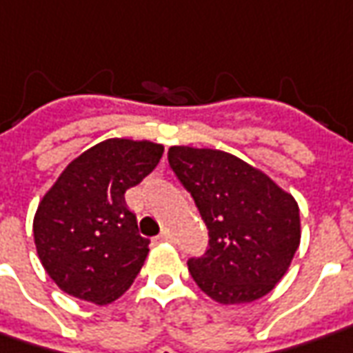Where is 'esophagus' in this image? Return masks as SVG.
I'll return each instance as SVG.
<instances>
[{"label":"esophagus","instance_id":"1","mask_svg":"<svg viewBox=\"0 0 353 353\" xmlns=\"http://www.w3.org/2000/svg\"><path fill=\"white\" fill-rule=\"evenodd\" d=\"M157 239L158 241H170V239H172V234H170L168 230H162V232H160V236H158Z\"/></svg>","mask_w":353,"mask_h":353}]
</instances>
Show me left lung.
I'll list each match as a JSON object with an SVG mask.
<instances>
[{
  "label": "left lung",
  "mask_w": 353,
  "mask_h": 353,
  "mask_svg": "<svg viewBox=\"0 0 353 353\" xmlns=\"http://www.w3.org/2000/svg\"><path fill=\"white\" fill-rule=\"evenodd\" d=\"M168 162L208 230L207 251L187 261L196 286L226 305L267 296L299 247L294 196L222 150L172 146Z\"/></svg>",
  "instance_id": "1"
}]
</instances>
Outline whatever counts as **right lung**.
I'll return each instance as SVG.
<instances>
[{
  "label": "right lung",
  "instance_id": "1",
  "mask_svg": "<svg viewBox=\"0 0 353 353\" xmlns=\"http://www.w3.org/2000/svg\"><path fill=\"white\" fill-rule=\"evenodd\" d=\"M164 146L108 139L75 158L38 205L34 243L65 294L106 305L133 284L148 255L125 191L158 166Z\"/></svg>",
  "mask_w": 353,
  "mask_h": 353
}]
</instances>
